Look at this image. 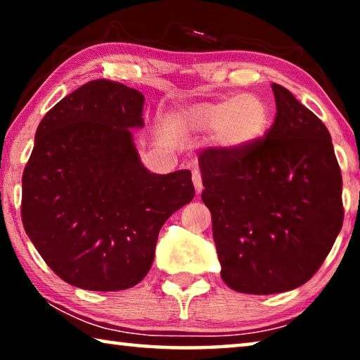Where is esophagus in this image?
I'll return each mask as SVG.
<instances>
[{
  "label": "esophagus",
  "instance_id": "esophagus-1",
  "mask_svg": "<svg viewBox=\"0 0 360 360\" xmlns=\"http://www.w3.org/2000/svg\"><path fill=\"white\" fill-rule=\"evenodd\" d=\"M192 181H193V186H195V192L197 195H200L203 192V182H202V174L197 169H193L192 172Z\"/></svg>",
  "mask_w": 360,
  "mask_h": 360
}]
</instances>
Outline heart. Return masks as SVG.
I'll return each instance as SVG.
<instances>
[{
    "instance_id": "1",
    "label": "heart",
    "mask_w": 360,
    "mask_h": 360,
    "mask_svg": "<svg viewBox=\"0 0 360 360\" xmlns=\"http://www.w3.org/2000/svg\"><path fill=\"white\" fill-rule=\"evenodd\" d=\"M178 120L200 131H216L217 143L227 149H245L265 135L270 122L268 106L259 96L245 94L192 105Z\"/></svg>"
}]
</instances>
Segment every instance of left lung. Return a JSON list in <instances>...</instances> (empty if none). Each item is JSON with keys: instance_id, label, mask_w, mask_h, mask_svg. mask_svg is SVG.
<instances>
[{"instance_id": "left-lung-1", "label": "left lung", "mask_w": 360, "mask_h": 360, "mask_svg": "<svg viewBox=\"0 0 360 360\" xmlns=\"http://www.w3.org/2000/svg\"><path fill=\"white\" fill-rule=\"evenodd\" d=\"M276 117L245 149L198 157L221 276L230 289L268 295L313 278L343 225L341 172L330 133L288 89L271 84Z\"/></svg>"}]
</instances>
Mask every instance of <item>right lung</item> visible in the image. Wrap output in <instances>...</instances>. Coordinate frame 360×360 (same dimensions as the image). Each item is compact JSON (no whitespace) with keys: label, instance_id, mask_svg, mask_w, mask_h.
Instances as JSON below:
<instances>
[{"label":"right lung","instance_id":"1","mask_svg":"<svg viewBox=\"0 0 360 360\" xmlns=\"http://www.w3.org/2000/svg\"><path fill=\"white\" fill-rule=\"evenodd\" d=\"M144 96L108 79L60 100L36 130L22 176V222L41 257L76 288L124 290L148 275L158 231L195 195L188 169L143 167L130 129Z\"/></svg>","mask_w":360,"mask_h":360}]
</instances>
